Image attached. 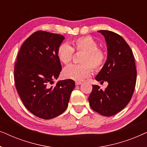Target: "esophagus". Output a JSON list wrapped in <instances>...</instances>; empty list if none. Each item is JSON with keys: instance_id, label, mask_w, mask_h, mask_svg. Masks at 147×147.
I'll use <instances>...</instances> for the list:
<instances>
[{"instance_id": "obj_1", "label": "esophagus", "mask_w": 147, "mask_h": 147, "mask_svg": "<svg viewBox=\"0 0 147 147\" xmlns=\"http://www.w3.org/2000/svg\"><path fill=\"white\" fill-rule=\"evenodd\" d=\"M81 84H82V82H76V86L81 85Z\"/></svg>"}]
</instances>
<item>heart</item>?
Returning <instances> with one entry per match:
<instances>
[{
	"instance_id": "obj_1",
	"label": "heart",
	"mask_w": 147,
	"mask_h": 147,
	"mask_svg": "<svg viewBox=\"0 0 147 147\" xmlns=\"http://www.w3.org/2000/svg\"><path fill=\"white\" fill-rule=\"evenodd\" d=\"M73 47L67 43H61L57 49V57L64 64H68L74 57V51L84 52L80 58V65H71L63 71V76L66 79L80 82L91 76L92 69L98 71L102 69L106 61V54L103 50L98 48V43L93 37L84 36L74 39Z\"/></svg>"
}]
</instances>
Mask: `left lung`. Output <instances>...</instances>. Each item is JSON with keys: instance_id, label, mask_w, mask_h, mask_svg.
Here are the masks:
<instances>
[{"instance_id": "8db88e82", "label": "left lung", "mask_w": 147, "mask_h": 147, "mask_svg": "<svg viewBox=\"0 0 147 147\" xmlns=\"http://www.w3.org/2000/svg\"><path fill=\"white\" fill-rule=\"evenodd\" d=\"M98 32L105 38L108 55L96 80L107 82L108 85L105 90L92 86L88 100L94 111L111 116L124 109L131 100L136 81V65L132 50L121 36L106 30Z\"/></svg>"}]
</instances>
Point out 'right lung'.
Segmentation results:
<instances>
[{"instance_id": "obj_1", "label": "right lung", "mask_w": 147, "mask_h": 147, "mask_svg": "<svg viewBox=\"0 0 147 147\" xmlns=\"http://www.w3.org/2000/svg\"><path fill=\"white\" fill-rule=\"evenodd\" d=\"M64 39L58 34L36 31L23 43L15 63L18 94L26 108L43 119L63 113L75 87L72 80H60L51 86L61 71L57 52Z\"/></svg>"}]
</instances>
